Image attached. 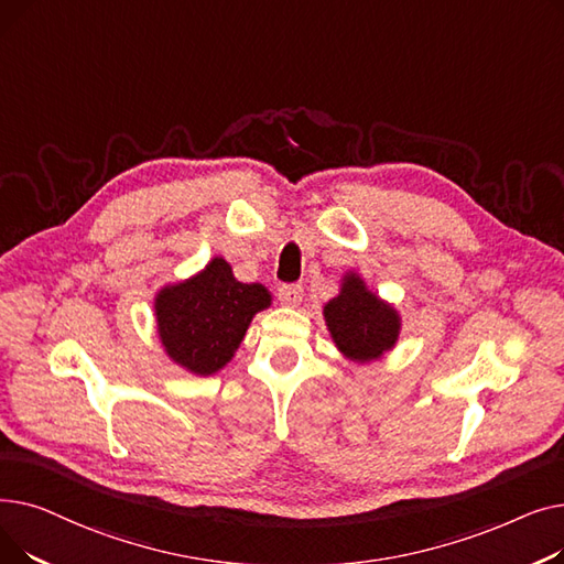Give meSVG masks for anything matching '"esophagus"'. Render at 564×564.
<instances>
[{"label": "esophagus", "instance_id": "34e87169", "mask_svg": "<svg viewBox=\"0 0 564 564\" xmlns=\"http://www.w3.org/2000/svg\"><path fill=\"white\" fill-rule=\"evenodd\" d=\"M304 297V288L302 285H281L279 288V302L288 308H297Z\"/></svg>", "mask_w": 564, "mask_h": 564}]
</instances>
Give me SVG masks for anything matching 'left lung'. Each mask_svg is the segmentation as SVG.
I'll return each mask as SVG.
<instances>
[{
  "label": "left lung",
  "instance_id": "left-lung-1",
  "mask_svg": "<svg viewBox=\"0 0 564 564\" xmlns=\"http://www.w3.org/2000/svg\"><path fill=\"white\" fill-rule=\"evenodd\" d=\"M327 332L347 361L359 366L383 359L402 332L398 308L372 292L359 272H345L340 290L322 308Z\"/></svg>",
  "mask_w": 564,
  "mask_h": 564
}]
</instances>
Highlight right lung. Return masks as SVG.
<instances>
[{
	"label": "right lung",
	"instance_id": "right-lung-1",
	"mask_svg": "<svg viewBox=\"0 0 564 564\" xmlns=\"http://www.w3.org/2000/svg\"><path fill=\"white\" fill-rule=\"evenodd\" d=\"M272 306L262 283H242L232 267L215 256L189 279L155 292L153 311L166 357L196 377L217 375L242 345L251 319Z\"/></svg>",
	"mask_w": 564,
	"mask_h": 564
}]
</instances>
